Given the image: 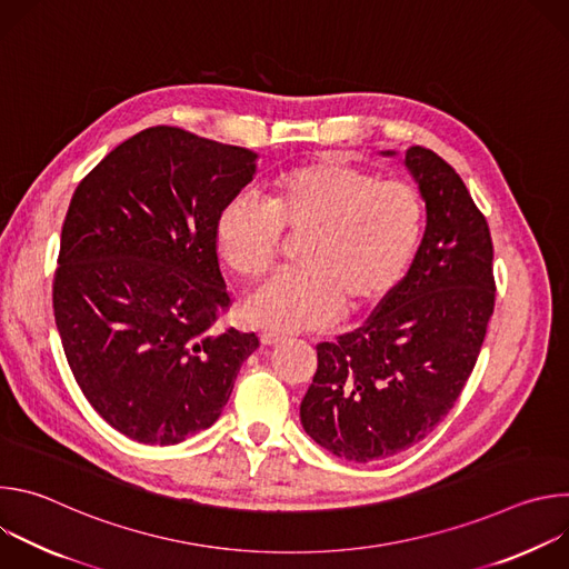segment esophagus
<instances>
[{
  "label": "esophagus",
  "mask_w": 569,
  "mask_h": 569,
  "mask_svg": "<svg viewBox=\"0 0 569 569\" xmlns=\"http://www.w3.org/2000/svg\"><path fill=\"white\" fill-rule=\"evenodd\" d=\"M279 342H281V336H277V333H261V345L263 347H274Z\"/></svg>",
  "instance_id": "esophagus-1"
}]
</instances>
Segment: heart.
Listing matches in <instances>:
<instances>
[{
    "label": "heart",
    "instance_id": "obj_1",
    "mask_svg": "<svg viewBox=\"0 0 569 569\" xmlns=\"http://www.w3.org/2000/svg\"><path fill=\"white\" fill-rule=\"evenodd\" d=\"M423 198L402 180L340 157H321L277 176L266 207L229 200L216 216L220 259L246 281H259L279 252L281 233L303 238L299 272L263 283L242 303V317L274 333L331 327L338 315L382 306L408 272L423 231Z\"/></svg>",
    "mask_w": 569,
    "mask_h": 569
}]
</instances>
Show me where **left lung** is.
Instances as JSON below:
<instances>
[{
  "mask_svg": "<svg viewBox=\"0 0 569 569\" xmlns=\"http://www.w3.org/2000/svg\"><path fill=\"white\" fill-rule=\"evenodd\" d=\"M405 167L426 202L415 261L362 329L317 345L299 408L315 443L358 463L412 448L455 408L496 303L491 231L466 184L423 146Z\"/></svg>",
  "mask_w": 569,
  "mask_h": 569,
  "instance_id": "obj_1",
  "label": "left lung"
}]
</instances>
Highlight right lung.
<instances>
[{
    "label": "right lung",
    "mask_w": 569,
    "mask_h": 569,
    "mask_svg": "<svg viewBox=\"0 0 569 569\" xmlns=\"http://www.w3.org/2000/svg\"><path fill=\"white\" fill-rule=\"evenodd\" d=\"M257 159L154 126L106 154L69 202L56 327L80 391L132 441L176 446L211 428L259 347L254 333L213 329L229 306L216 216Z\"/></svg>",
    "instance_id": "obj_1"
}]
</instances>
